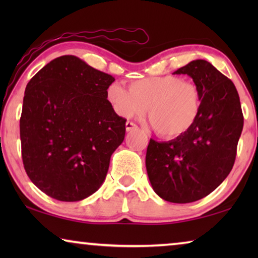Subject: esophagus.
Returning <instances> with one entry per match:
<instances>
[{
    "mask_svg": "<svg viewBox=\"0 0 258 258\" xmlns=\"http://www.w3.org/2000/svg\"><path fill=\"white\" fill-rule=\"evenodd\" d=\"M139 129V126H137L135 123L133 122H126L125 123V130L126 132H133V130H137Z\"/></svg>",
    "mask_w": 258,
    "mask_h": 258,
    "instance_id": "1",
    "label": "esophagus"
}]
</instances>
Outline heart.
<instances>
[{"label":"heart","instance_id":"b5f03b06","mask_svg":"<svg viewBox=\"0 0 258 258\" xmlns=\"http://www.w3.org/2000/svg\"><path fill=\"white\" fill-rule=\"evenodd\" d=\"M107 101L121 117L147 110L155 132L163 139L184 136L195 125L202 109V95L195 83L175 75L153 76L130 82L129 90L118 83L107 89Z\"/></svg>","mask_w":258,"mask_h":258}]
</instances>
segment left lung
<instances>
[{
    "mask_svg": "<svg viewBox=\"0 0 258 258\" xmlns=\"http://www.w3.org/2000/svg\"><path fill=\"white\" fill-rule=\"evenodd\" d=\"M188 75L202 95L200 117L184 136L150 139L146 167L154 191L172 203H190L213 192L234 167L243 114L234 83L204 59L176 70Z\"/></svg>",
    "mask_w": 258,
    "mask_h": 258,
    "instance_id": "1",
    "label": "left lung"
}]
</instances>
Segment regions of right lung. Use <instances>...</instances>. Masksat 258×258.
Returning a JSON list of instances; mask_svg holds the SVG:
<instances>
[{"label":"right lung","instance_id":"1","mask_svg":"<svg viewBox=\"0 0 258 258\" xmlns=\"http://www.w3.org/2000/svg\"><path fill=\"white\" fill-rule=\"evenodd\" d=\"M115 79L73 55L57 57L29 81L20 136L30 181L63 202L97 191L123 142L125 118L107 101Z\"/></svg>","mask_w":258,"mask_h":258}]
</instances>
